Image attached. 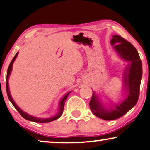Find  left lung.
<instances>
[{
    "mask_svg": "<svg viewBox=\"0 0 150 150\" xmlns=\"http://www.w3.org/2000/svg\"><path fill=\"white\" fill-rule=\"evenodd\" d=\"M111 45L123 59L130 62L131 64L128 65L127 72L124 73L123 79L127 97L121 103L115 105V109L110 110L105 109L93 91V96L89 103L90 108L97 117L108 121L120 118L137 104L139 97L143 73L142 63L139 53L129 42L119 35H115L111 40Z\"/></svg>",
    "mask_w": 150,
    "mask_h": 150,
    "instance_id": "8db88e82",
    "label": "left lung"
}]
</instances>
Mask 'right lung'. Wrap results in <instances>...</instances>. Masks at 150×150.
Returning <instances> with one entry per match:
<instances>
[{
  "label": "right lung",
  "instance_id": "right-lung-1",
  "mask_svg": "<svg viewBox=\"0 0 150 150\" xmlns=\"http://www.w3.org/2000/svg\"><path fill=\"white\" fill-rule=\"evenodd\" d=\"M18 54V52L16 53V54L15 55V56L13 57V58L12 60H11V63H10V64L9 66V67H8V69H7V81H6V91H7V96H8V98H9V101H11V103H12L13 106L17 110L18 112L20 113V115H21L22 117H23L24 119H27V120H29V121H33V122H35V123H49V122H51V121H53L55 120V119H57L59 117H61V115H62V112H63V110H64V104H65V101L67 100V97H68V95H69V94L71 93V92H69V93H68L67 95H66L64 97H63L60 103H59V111H58V114L56 115L54 117H50V118H47V119H41V118H37V117H33V116H31L29 115V114H27L25 112H23L22 110L18 106V105L16 104V103L13 101L12 97H11V95H10V93H9V83H8V79H9V75L10 73H11V70H12V65H13V63L14 60L16 58L17 55Z\"/></svg>",
  "mask_w": 150,
  "mask_h": 150
}]
</instances>
